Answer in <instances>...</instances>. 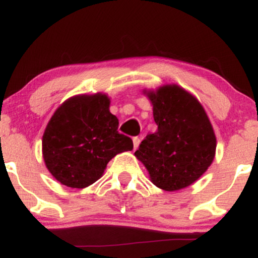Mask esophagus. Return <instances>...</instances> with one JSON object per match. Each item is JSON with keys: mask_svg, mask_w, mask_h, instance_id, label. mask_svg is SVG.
<instances>
[{"mask_svg": "<svg viewBox=\"0 0 258 258\" xmlns=\"http://www.w3.org/2000/svg\"><path fill=\"white\" fill-rule=\"evenodd\" d=\"M139 143H141V138H139V137H135V138H133V148H135V150L138 148Z\"/></svg>", "mask_w": 258, "mask_h": 258, "instance_id": "esophagus-1", "label": "esophagus"}]
</instances>
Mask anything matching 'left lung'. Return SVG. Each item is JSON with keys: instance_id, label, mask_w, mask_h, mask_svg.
Returning <instances> with one entry per match:
<instances>
[{"instance_id": "1", "label": "left lung", "mask_w": 258, "mask_h": 258, "mask_svg": "<svg viewBox=\"0 0 258 258\" xmlns=\"http://www.w3.org/2000/svg\"><path fill=\"white\" fill-rule=\"evenodd\" d=\"M143 93L153 105L158 131L148 135L135 153L158 188L174 191L206 172L216 154V136L205 109L178 85Z\"/></svg>"}]
</instances>
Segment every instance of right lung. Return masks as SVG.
<instances>
[{
    "mask_svg": "<svg viewBox=\"0 0 258 258\" xmlns=\"http://www.w3.org/2000/svg\"><path fill=\"white\" fill-rule=\"evenodd\" d=\"M108 94H79L58 106L42 137L46 167L61 184L86 188L104 173L117 154L133 149L132 139L117 132L119 120Z\"/></svg>",
    "mask_w": 258,
    "mask_h": 258,
    "instance_id": "add662e5",
    "label": "right lung"
}]
</instances>
